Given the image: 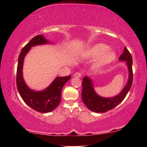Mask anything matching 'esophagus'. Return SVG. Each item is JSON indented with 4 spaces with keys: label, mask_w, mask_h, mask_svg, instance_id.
Listing matches in <instances>:
<instances>
[{
    "label": "esophagus",
    "mask_w": 147,
    "mask_h": 147,
    "mask_svg": "<svg viewBox=\"0 0 147 147\" xmlns=\"http://www.w3.org/2000/svg\"><path fill=\"white\" fill-rule=\"evenodd\" d=\"M81 76H82V74H81V73H76L74 74V76L76 77V78H80V77Z\"/></svg>",
    "instance_id": "1"
}]
</instances>
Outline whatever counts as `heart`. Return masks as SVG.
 I'll return each instance as SVG.
<instances>
[{
	"label": "heart",
	"mask_w": 147,
	"mask_h": 147,
	"mask_svg": "<svg viewBox=\"0 0 147 147\" xmlns=\"http://www.w3.org/2000/svg\"><path fill=\"white\" fill-rule=\"evenodd\" d=\"M87 56L94 58L92 68L98 69L111 64L115 60L117 54L112 50L109 49L106 44L98 43L92 46L87 52Z\"/></svg>",
	"instance_id": "heart-1"
}]
</instances>
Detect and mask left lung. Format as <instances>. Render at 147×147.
Segmentation results:
<instances>
[{
  "instance_id": "left-lung-1",
  "label": "left lung",
  "mask_w": 147,
  "mask_h": 147,
  "mask_svg": "<svg viewBox=\"0 0 147 147\" xmlns=\"http://www.w3.org/2000/svg\"><path fill=\"white\" fill-rule=\"evenodd\" d=\"M120 61H126L128 70V80L123 90L113 97H103L96 93L94 89L93 80L88 76H84L82 81V98L84 104L91 111L96 113H104L119 105L125 98L132 85V58L126 47L119 57Z\"/></svg>"
}]
</instances>
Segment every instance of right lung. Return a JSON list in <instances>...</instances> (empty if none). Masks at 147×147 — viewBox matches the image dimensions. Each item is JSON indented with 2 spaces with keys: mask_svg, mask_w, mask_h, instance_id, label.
Instances as JSON below:
<instances>
[{
  "mask_svg": "<svg viewBox=\"0 0 147 147\" xmlns=\"http://www.w3.org/2000/svg\"><path fill=\"white\" fill-rule=\"evenodd\" d=\"M50 43L51 42L43 35H38L34 37L21 50L17 65L16 83L19 93L27 105L41 113L51 112L59 105L62 88L71 78V75L56 77L53 82L42 91H34L26 85L23 75L24 57L32 47Z\"/></svg>",
  "mask_w": 147,
  "mask_h": 147,
  "instance_id": "1",
  "label": "right lung"
}]
</instances>
